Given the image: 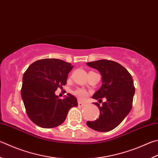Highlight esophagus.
<instances>
[{"instance_id": "1", "label": "esophagus", "mask_w": 158, "mask_h": 158, "mask_svg": "<svg viewBox=\"0 0 158 158\" xmlns=\"http://www.w3.org/2000/svg\"><path fill=\"white\" fill-rule=\"evenodd\" d=\"M78 105H79V106L81 107V106H84V104L83 102H78Z\"/></svg>"}]
</instances>
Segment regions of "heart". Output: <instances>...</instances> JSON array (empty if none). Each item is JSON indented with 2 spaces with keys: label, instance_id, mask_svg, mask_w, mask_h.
Here are the masks:
<instances>
[{
  "label": "heart",
  "instance_id": "1",
  "mask_svg": "<svg viewBox=\"0 0 158 158\" xmlns=\"http://www.w3.org/2000/svg\"><path fill=\"white\" fill-rule=\"evenodd\" d=\"M74 94L75 96L81 101H84V100L88 96V92L85 90L84 88H78L74 92Z\"/></svg>",
  "mask_w": 158,
  "mask_h": 158
}]
</instances>
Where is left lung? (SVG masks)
Returning a JSON list of instances; mask_svg holds the SVG:
<instances>
[{
    "label": "left lung",
    "instance_id": "8db88e82",
    "mask_svg": "<svg viewBox=\"0 0 158 158\" xmlns=\"http://www.w3.org/2000/svg\"><path fill=\"white\" fill-rule=\"evenodd\" d=\"M88 66L98 70L102 74V86L92 97L102 102L94 104L99 108L100 114L95 121L87 122V126L99 132L110 131L116 128L130 113L135 94L131 74L118 63L102 59L88 62Z\"/></svg>",
    "mask_w": 158,
    "mask_h": 158
}]
</instances>
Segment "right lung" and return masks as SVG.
Wrapping results in <instances>:
<instances>
[{
    "label": "right lung",
    "mask_w": 158,
    "mask_h": 158,
    "mask_svg": "<svg viewBox=\"0 0 158 158\" xmlns=\"http://www.w3.org/2000/svg\"><path fill=\"white\" fill-rule=\"evenodd\" d=\"M73 65L61 59H44L31 64L23 77L21 97L27 114L34 124L44 128L61 125L72 107L78 106L70 93L61 99L57 88L66 84Z\"/></svg>",
    "instance_id": "right-lung-1"
}]
</instances>
